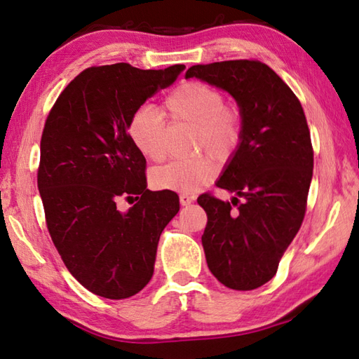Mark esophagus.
I'll return each mask as SVG.
<instances>
[{
  "label": "esophagus",
  "mask_w": 359,
  "mask_h": 359,
  "mask_svg": "<svg viewBox=\"0 0 359 359\" xmlns=\"http://www.w3.org/2000/svg\"><path fill=\"white\" fill-rule=\"evenodd\" d=\"M194 201V197L193 196H189V194H180V205H184V207H187V205H189Z\"/></svg>",
  "instance_id": "1"
}]
</instances>
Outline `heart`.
Masks as SVG:
<instances>
[{"label": "heart", "instance_id": "heart-1", "mask_svg": "<svg viewBox=\"0 0 359 359\" xmlns=\"http://www.w3.org/2000/svg\"><path fill=\"white\" fill-rule=\"evenodd\" d=\"M162 113L171 123L194 126L196 151H207L217 162H226L239 148L243 118L239 108L225 104V97L203 81H185L166 97ZM129 139L143 157L162 162L168 151V126L161 114L151 106L137 109L128 123ZM216 166L207 156L174 160L151 172L152 185L175 193H196L207 187Z\"/></svg>", "mask_w": 359, "mask_h": 359}]
</instances>
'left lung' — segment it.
Returning a JSON list of instances; mask_svg holds the SVG:
<instances>
[{
    "instance_id": "1",
    "label": "left lung",
    "mask_w": 359,
    "mask_h": 359,
    "mask_svg": "<svg viewBox=\"0 0 359 359\" xmlns=\"http://www.w3.org/2000/svg\"><path fill=\"white\" fill-rule=\"evenodd\" d=\"M193 77L230 94L243 118L239 148L216 182L234 193L231 202L210 194L197 199L208 216L205 257L225 287L255 290L276 274L306 215L313 175L307 120L293 90L261 62L196 65L185 74Z\"/></svg>"
}]
</instances>
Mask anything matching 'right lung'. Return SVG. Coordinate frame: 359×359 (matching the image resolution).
<instances>
[{
  "instance_id": "obj_1",
  "label": "right lung",
  "mask_w": 359,
  "mask_h": 359,
  "mask_svg": "<svg viewBox=\"0 0 359 359\" xmlns=\"http://www.w3.org/2000/svg\"><path fill=\"white\" fill-rule=\"evenodd\" d=\"M185 69L89 67L66 86L46 120L38 191L67 270L108 299L134 296L154 273L160 234L179 212L174 191H149L147 160L129 139L133 114ZM137 202L120 212V198Z\"/></svg>"
}]
</instances>
